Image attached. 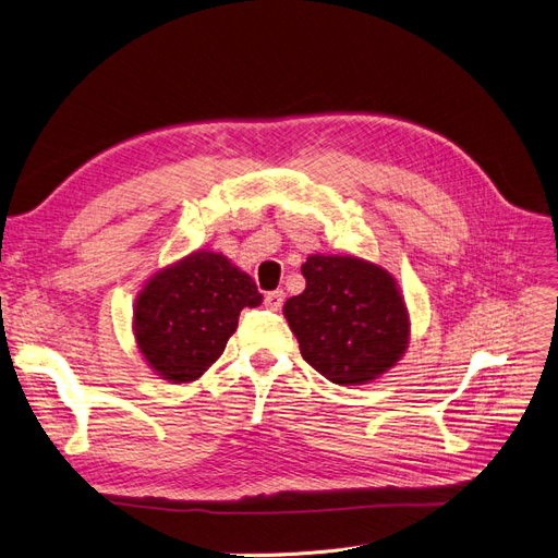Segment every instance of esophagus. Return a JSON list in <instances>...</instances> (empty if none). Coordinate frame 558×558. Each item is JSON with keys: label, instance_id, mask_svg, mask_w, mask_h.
Masks as SVG:
<instances>
[{"label": "esophagus", "instance_id": "esophagus-1", "mask_svg": "<svg viewBox=\"0 0 558 558\" xmlns=\"http://www.w3.org/2000/svg\"><path fill=\"white\" fill-rule=\"evenodd\" d=\"M283 298H286L283 291H269V293L265 295V307H267L269 312H279V310L283 307Z\"/></svg>", "mask_w": 558, "mask_h": 558}]
</instances>
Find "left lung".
Listing matches in <instances>:
<instances>
[{"mask_svg": "<svg viewBox=\"0 0 558 558\" xmlns=\"http://www.w3.org/2000/svg\"><path fill=\"white\" fill-rule=\"evenodd\" d=\"M307 286L286 300L283 316L316 373L359 386L391 369L410 342V314L396 279L353 256H314L302 265Z\"/></svg>", "mask_w": 558, "mask_h": 558, "instance_id": "1", "label": "left lung"}]
</instances>
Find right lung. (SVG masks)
<instances>
[{
    "label": "right lung",
    "mask_w": 558,
    "mask_h": 558,
    "mask_svg": "<svg viewBox=\"0 0 558 558\" xmlns=\"http://www.w3.org/2000/svg\"><path fill=\"white\" fill-rule=\"evenodd\" d=\"M263 295L240 267L214 251H195L160 269L134 302V340L146 363L172 384L205 375L238 330L240 312Z\"/></svg>",
    "instance_id": "add662e5"
}]
</instances>
